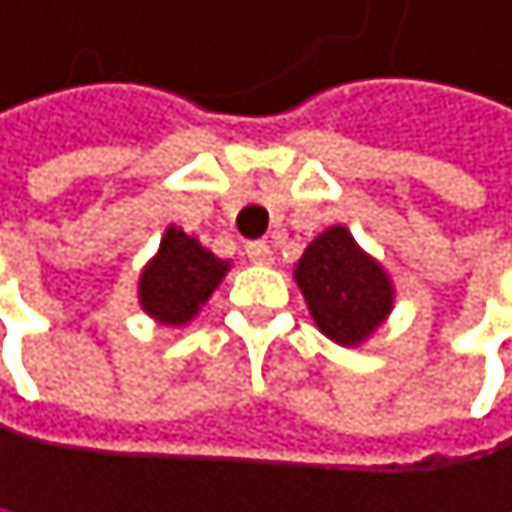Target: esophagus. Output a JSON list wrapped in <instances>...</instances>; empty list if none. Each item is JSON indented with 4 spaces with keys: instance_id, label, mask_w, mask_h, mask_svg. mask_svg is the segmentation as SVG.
I'll return each mask as SVG.
<instances>
[{
    "instance_id": "1",
    "label": "esophagus",
    "mask_w": 512,
    "mask_h": 512,
    "mask_svg": "<svg viewBox=\"0 0 512 512\" xmlns=\"http://www.w3.org/2000/svg\"><path fill=\"white\" fill-rule=\"evenodd\" d=\"M245 254H248V261L251 264H273V248L264 242V239H254L245 245Z\"/></svg>"
}]
</instances>
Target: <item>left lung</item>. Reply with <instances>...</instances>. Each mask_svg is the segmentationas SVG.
<instances>
[{"label": "left lung", "mask_w": 512, "mask_h": 512, "mask_svg": "<svg viewBox=\"0 0 512 512\" xmlns=\"http://www.w3.org/2000/svg\"><path fill=\"white\" fill-rule=\"evenodd\" d=\"M294 279L321 334L343 346L367 340L394 300L385 270L355 245L346 227H331L312 239Z\"/></svg>", "instance_id": "8db88e82"}]
</instances>
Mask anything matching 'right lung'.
Returning <instances> with one entry per match:
<instances>
[{
  "label": "right lung",
  "instance_id": "right-lung-1",
  "mask_svg": "<svg viewBox=\"0 0 512 512\" xmlns=\"http://www.w3.org/2000/svg\"><path fill=\"white\" fill-rule=\"evenodd\" d=\"M227 264L185 230L169 227L139 282V303L163 324H185L224 279Z\"/></svg>",
  "mask_w": 512,
  "mask_h": 512
}]
</instances>
